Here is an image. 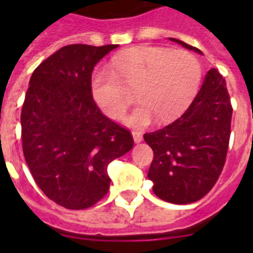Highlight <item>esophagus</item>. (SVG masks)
Listing matches in <instances>:
<instances>
[{
    "instance_id": "esophagus-1",
    "label": "esophagus",
    "mask_w": 253,
    "mask_h": 253,
    "mask_svg": "<svg viewBox=\"0 0 253 253\" xmlns=\"http://www.w3.org/2000/svg\"><path fill=\"white\" fill-rule=\"evenodd\" d=\"M131 134H133V138H134V142L135 143H140L143 139V134L140 133V131L138 130H133L131 131Z\"/></svg>"
}]
</instances>
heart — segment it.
Returning <instances> with one entry per match:
<instances>
[{"label":"heart","mask_w":253,"mask_h":253,"mask_svg":"<svg viewBox=\"0 0 253 253\" xmlns=\"http://www.w3.org/2000/svg\"><path fill=\"white\" fill-rule=\"evenodd\" d=\"M203 66L194 53L161 46H138L111 59V68L99 67L91 75L96 105L113 119H122L137 90L140 102L126 123L144 128L156 118L162 123L177 118L195 99Z\"/></svg>","instance_id":"1"}]
</instances>
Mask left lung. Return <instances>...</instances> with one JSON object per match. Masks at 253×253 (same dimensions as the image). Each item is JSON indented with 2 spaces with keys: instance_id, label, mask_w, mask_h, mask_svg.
<instances>
[{
  "instance_id": "1",
  "label": "left lung",
  "mask_w": 253,
  "mask_h": 253,
  "mask_svg": "<svg viewBox=\"0 0 253 253\" xmlns=\"http://www.w3.org/2000/svg\"><path fill=\"white\" fill-rule=\"evenodd\" d=\"M169 39L202 53L181 40ZM232 113L224 77L211 68L194 101L178 119L144 134L153 151L148 178L158 198L173 204H190L213 189L227 157Z\"/></svg>"
}]
</instances>
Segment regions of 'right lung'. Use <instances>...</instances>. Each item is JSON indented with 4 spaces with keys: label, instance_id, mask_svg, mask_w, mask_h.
Masks as SVG:
<instances>
[{
    "label": "right lung",
    "instance_id": "obj_1",
    "mask_svg": "<svg viewBox=\"0 0 253 253\" xmlns=\"http://www.w3.org/2000/svg\"><path fill=\"white\" fill-rule=\"evenodd\" d=\"M118 48L71 44L33 72L21 110L22 152L40 190L67 209H86L110 187L107 166L130 151V130L93 101V67Z\"/></svg>",
    "mask_w": 253,
    "mask_h": 253
}]
</instances>
